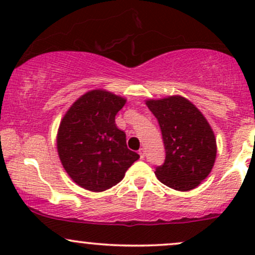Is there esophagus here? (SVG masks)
<instances>
[{
  "label": "esophagus",
  "instance_id": "1",
  "mask_svg": "<svg viewBox=\"0 0 255 255\" xmlns=\"http://www.w3.org/2000/svg\"><path fill=\"white\" fill-rule=\"evenodd\" d=\"M139 156H140V158H141V159H144V158H145V150H144V148H140Z\"/></svg>",
  "mask_w": 255,
  "mask_h": 255
}]
</instances>
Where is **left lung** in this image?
<instances>
[{
	"instance_id": "8db88e82",
	"label": "left lung",
	"mask_w": 255,
	"mask_h": 255,
	"mask_svg": "<svg viewBox=\"0 0 255 255\" xmlns=\"http://www.w3.org/2000/svg\"><path fill=\"white\" fill-rule=\"evenodd\" d=\"M162 130L165 160L156 176L165 186L180 192L194 189L209 176L217 154L215 133L201 111L181 96L148 99Z\"/></svg>"
}]
</instances>
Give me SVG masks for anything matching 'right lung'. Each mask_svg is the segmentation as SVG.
<instances>
[{
  "instance_id": "obj_1",
  "label": "right lung",
  "mask_w": 255,
  "mask_h": 255,
  "mask_svg": "<svg viewBox=\"0 0 255 255\" xmlns=\"http://www.w3.org/2000/svg\"><path fill=\"white\" fill-rule=\"evenodd\" d=\"M126 98L92 90L78 98L61 120L57 152L64 170L81 188L103 192L118 184L139 159L126 144L115 116Z\"/></svg>"
}]
</instances>
